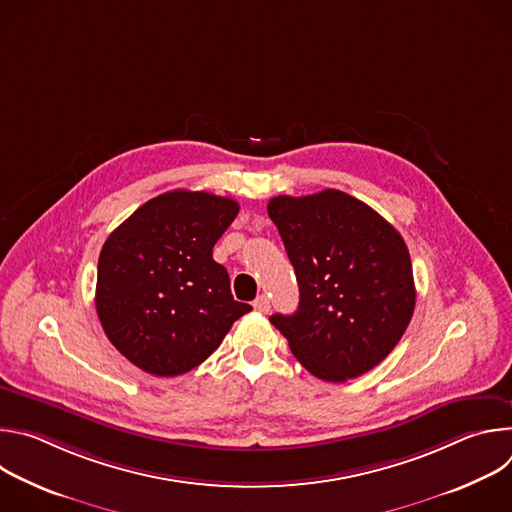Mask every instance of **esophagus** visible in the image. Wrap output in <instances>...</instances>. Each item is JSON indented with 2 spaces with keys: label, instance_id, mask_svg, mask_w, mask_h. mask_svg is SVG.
<instances>
[{
  "label": "esophagus",
  "instance_id": "1",
  "mask_svg": "<svg viewBox=\"0 0 512 512\" xmlns=\"http://www.w3.org/2000/svg\"><path fill=\"white\" fill-rule=\"evenodd\" d=\"M253 308H255L257 312H261V314H267V312L271 310V302H269L267 296H259V298L253 302Z\"/></svg>",
  "mask_w": 512,
  "mask_h": 512
}]
</instances>
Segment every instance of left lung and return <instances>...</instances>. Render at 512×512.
Returning <instances> with one entry per match:
<instances>
[{"label":"left lung","mask_w":512,"mask_h":512,"mask_svg":"<svg viewBox=\"0 0 512 512\" xmlns=\"http://www.w3.org/2000/svg\"><path fill=\"white\" fill-rule=\"evenodd\" d=\"M296 269V314L271 324L314 377L344 383L397 346L415 308L403 237L369 204L340 190L275 196L267 204Z\"/></svg>","instance_id":"1"}]
</instances>
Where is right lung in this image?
I'll return each instance as SVG.
<instances>
[{
	"mask_svg": "<svg viewBox=\"0 0 512 512\" xmlns=\"http://www.w3.org/2000/svg\"><path fill=\"white\" fill-rule=\"evenodd\" d=\"M239 214L233 198L172 190L141 204L105 241L95 306L111 344L141 371H192L251 312L233 300L214 243Z\"/></svg>",
	"mask_w": 512,
	"mask_h": 512,
	"instance_id": "add662e5",
	"label": "right lung"
}]
</instances>
